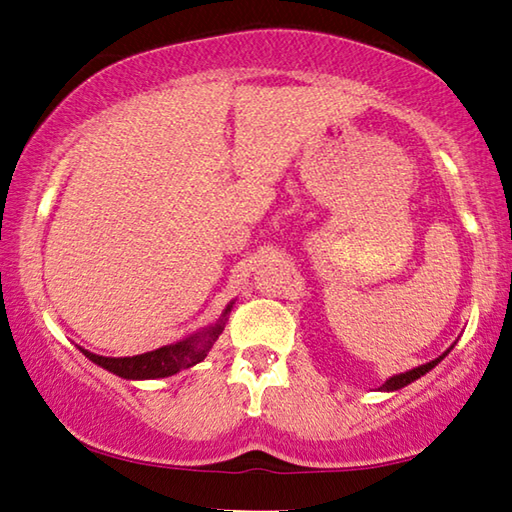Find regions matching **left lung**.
<instances>
[{
    "label": "left lung",
    "mask_w": 512,
    "mask_h": 512,
    "mask_svg": "<svg viewBox=\"0 0 512 512\" xmlns=\"http://www.w3.org/2000/svg\"><path fill=\"white\" fill-rule=\"evenodd\" d=\"M456 344V342H454ZM454 344L447 348V351L443 353V355H438L436 360H432V362H427V364H420V366H416V369H409V371H405V373H398V375H391V378L382 384V387L378 389V391H398V389H402V387H407V384H411V382H416L418 378H423L425 373H429L434 369V366H438L441 364L445 357H447V353L452 351L454 348Z\"/></svg>",
    "instance_id": "1"
}]
</instances>
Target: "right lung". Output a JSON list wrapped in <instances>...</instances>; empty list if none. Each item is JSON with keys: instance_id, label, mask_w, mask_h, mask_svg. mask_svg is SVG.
<instances>
[{"instance_id": "1", "label": "right lung", "mask_w": 512, "mask_h": 512, "mask_svg": "<svg viewBox=\"0 0 512 512\" xmlns=\"http://www.w3.org/2000/svg\"><path fill=\"white\" fill-rule=\"evenodd\" d=\"M233 308V301L227 303V308L222 310V317L215 321V324L206 326L197 333L179 339L175 344L161 346L157 351L132 355V357H103L96 353H89L85 348L78 346V351L83 353L89 362L101 366V369L119 375L123 380H159V378H170L184 369H191V366L200 364L213 344L218 342L222 335L224 326H227L229 312Z\"/></svg>"}]
</instances>
